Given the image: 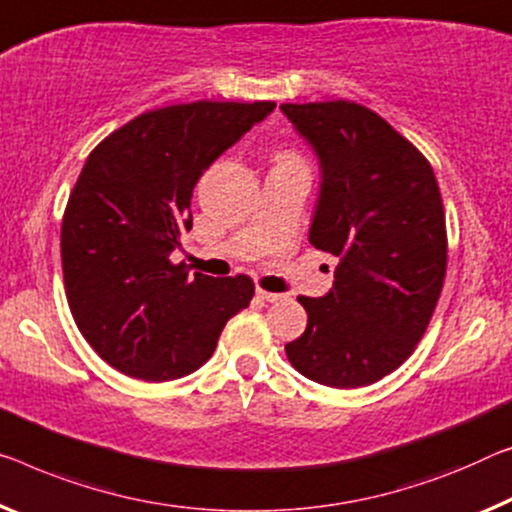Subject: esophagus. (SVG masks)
Wrapping results in <instances>:
<instances>
[{
    "mask_svg": "<svg viewBox=\"0 0 512 512\" xmlns=\"http://www.w3.org/2000/svg\"><path fill=\"white\" fill-rule=\"evenodd\" d=\"M256 295L261 297V300H265V302H279L281 297H283V295H279V293H270V290H263V288H258Z\"/></svg>",
    "mask_w": 512,
    "mask_h": 512,
    "instance_id": "esophagus-1",
    "label": "esophagus"
}]
</instances>
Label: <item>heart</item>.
Segmentation results:
<instances>
[{"label":"heart","instance_id":"heart-1","mask_svg":"<svg viewBox=\"0 0 512 512\" xmlns=\"http://www.w3.org/2000/svg\"><path fill=\"white\" fill-rule=\"evenodd\" d=\"M277 160H300V157H297L295 151H279Z\"/></svg>","mask_w":512,"mask_h":512}]
</instances>
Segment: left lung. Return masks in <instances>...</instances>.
<instances>
[{"instance_id":"obj_1","label":"left lung","mask_w":512,"mask_h":512,"mask_svg":"<svg viewBox=\"0 0 512 512\" xmlns=\"http://www.w3.org/2000/svg\"><path fill=\"white\" fill-rule=\"evenodd\" d=\"M281 112L320 157L309 242L341 258L325 297H297L309 320L286 355L313 382L366 387L412 355L435 313L448 261L442 192L426 155L359 102Z\"/></svg>"}]
</instances>
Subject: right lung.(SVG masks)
I'll use <instances>...</instances> for the list:
<instances>
[{
	"label": "right lung",
	"instance_id": "obj_1",
	"mask_svg": "<svg viewBox=\"0 0 512 512\" xmlns=\"http://www.w3.org/2000/svg\"><path fill=\"white\" fill-rule=\"evenodd\" d=\"M274 107L196 100L151 109L86 157L61 222V267L77 329L116 371L146 382L190 375L249 306L247 274L190 277L169 254L192 229L203 171Z\"/></svg>",
	"mask_w": 512,
	"mask_h": 512
}]
</instances>
